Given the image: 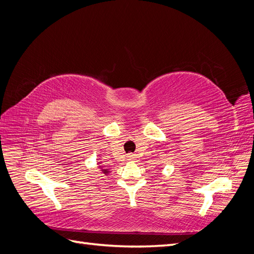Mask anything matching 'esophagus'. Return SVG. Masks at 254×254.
Wrapping results in <instances>:
<instances>
[{"label":"esophagus","instance_id":"esophagus-1","mask_svg":"<svg viewBox=\"0 0 254 254\" xmlns=\"http://www.w3.org/2000/svg\"><path fill=\"white\" fill-rule=\"evenodd\" d=\"M128 158H135V157H134V155H132V153H129Z\"/></svg>","mask_w":254,"mask_h":254}]
</instances>
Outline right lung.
<instances>
[{
  "instance_id": "right-lung-1",
  "label": "right lung",
  "mask_w": 254,
  "mask_h": 254,
  "mask_svg": "<svg viewBox=\"0 0 254 254\" xmlns=\"http://www.w3.org/2000/svg\"><path fill=\"white\" fill-rule=\"evenodd\" d=\"M99 167H102V166H99ZM102 172H103V173H104V174H106V175H107V174H108V173H109V171H108V170H102Z\"/></svg>"
}]
</instances>
